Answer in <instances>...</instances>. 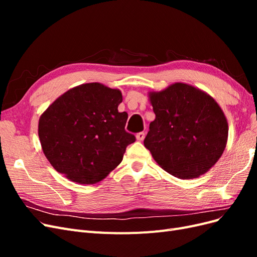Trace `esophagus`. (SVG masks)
Wrapping results in <instances>:
<instances>
[{
	"label": "esophagus",
	"mask_w": 257,
	"mask_h": 257,
	"mask_svg": "<svg viewBox=\"0 0 257 257\" xmlns=\"http://www.w3.org/2000/svg\"><path fill=\"white\" fill-rule=\"evenodd\" d=\"M145 136H146V134L144 133V132H141V133L136 134V139H137L138 142H143L144 139H145Z\"/></svg>",
	"instance_id": "1"
}]
</instances>
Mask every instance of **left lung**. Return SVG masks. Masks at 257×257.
<instances>
[{"label":"left lung","mask_w":257,"mask_h":257,"mask_svg":"<svg viewBox=\"0 0 257 257\" xmlns=\"http://www.w3.org/2000/svg\"><path fill=\"white\" fill-rule=\"evenodd\" d=\"M155 119L144 145L160 167L179 179L206 174L219 161L228 123L212 96L194 85L175 82L149 92Z\"/></svg>","instance_id":"left-lung-1"}]
</instances>
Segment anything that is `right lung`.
<instances>
[{
	"label": "right lung",
	"instance_id": "add662e5",
	"mask_svg": "<svg viewBox=\"0 0 257 257\" xmlns=\"http://www.w3.org/2000/svg\"><path fill=\"white\" fill-rule=\"evenodd\" d=\"M122 93L99 82L69 89L38 121L42 149L52 167L69 180L94 184L122 162L135 136L125 132L127 113L119 112Z\"/></svg>",
	"mask_w": 257,
	"mask_h": 257
}]
</instances>
